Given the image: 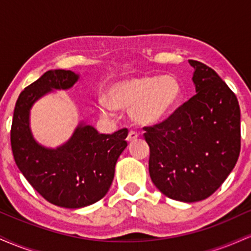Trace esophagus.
Instances as JSON below:
<instances>
[{
    "mask_svg": "<svg viewBox=\"0 0 251 251\" xmlns=\"http://www.w3.org/2000/svg\"><path fill=\"white\" fill-rule=\"evenodd\" d=\"M137 139H138V134L133 131H129L127 138H126L127 143H132V142H134V140H137Z\"/></svg>",
    "mask_w": 251,
    "mask_h": 251,
    "instance_id": "1",
    "label": "esophagus"
}]
</instances>
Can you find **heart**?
Returning <instances> with one entry per match:
<instances>
[{
	"instance_id": "obj_1",
	"label": "heart",
	"mask_w": 251,
	"mask_h": 251,
	"mask_svg": "<svg viewBox=\"0 0 251 251\" xmlns=\"http://www.w3.org/2000/svg\"><path fill=\"white\" fill-rule=\"evenodd\" d=\"M183 83L174 74L145 73L111 83L106 97L98 101L99 112L112 118L116 109L128 111L131 123L149 128L165 123L177 111L183 99Z\"/></svg>"
}]
</instances>
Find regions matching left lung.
Segmentation results:
<instances>
[{"label":"left lung","instance_id":"obj_1","mask_svg":"<svg viewBox=\"0 0 251 251\" xmlns=\"http://www.w3.org/2000/svg\"><path fill=\"white\" fill-rule=\"evenodd\" d=\"M196 96L165 123L145 128L150 177L163 195L194 203L211 196L241 150L237 98L212 68L189 60Z\"/></svg>","mask_w":251,"mask_h":251}]
</instances>
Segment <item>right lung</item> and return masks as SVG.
Segmentation results:
<instances>
[{"label":"right lung","instance_id":"right-lung-1","mask_svg":"<svg viewBox=\"0 0 251 251\" xmlns=\"http://www.w3.org/2000/svg\"><path fill=\"white\" fill-rule=\"evenodd\" d=\"M79 79L80 74L72 71L46 72L19 96L10 132L14 159L25 179L45 200L67 209L85 208L105 197L118 158L127 146V129L100 134L83 120L56 148L35 139L30 127L34 103L55 91H67Z\"/></svg>","mask_w":251,"mask_h":251}]
</instances>
